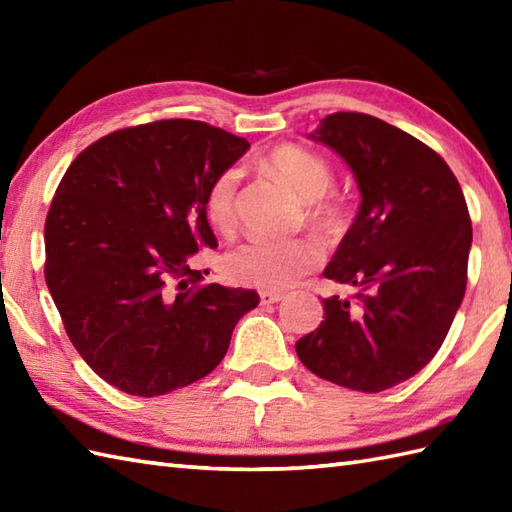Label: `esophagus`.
<instances>
[{"instance_id": "1", "label": "esophagus", "mask_w": 512, "mask_h": 512, "mask_svg": "<svg viewBox=\"0 0 512 512\" xmlns=\"http://www.w3.org/2000/svg\"><path fill=\"white\" fill-rule=\"evenodd\" d=\"M281 299H284V295H281V292H273V290H262V292H259V301H262L264 306H270V303H277Z\"/></svg>"}]
</instances>
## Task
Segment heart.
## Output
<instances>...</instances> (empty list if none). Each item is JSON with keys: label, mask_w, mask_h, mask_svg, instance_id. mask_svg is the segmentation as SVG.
Returning a JSON list of instances; mask_svg holds the SVG:
<instances>
[{"label": "heart", "mask_w": 512, "mask_h": 512, "mask_svg": "<svg viewBox=\"0 0 512 512\" xmlns=\"http://www.w3.org/2000/svg\"><path fill=\"white\" fill-rule=\"evenodd\" d=\"M270 173L286 180L303 200V215L321 233H332L343 220L345 204L339 193L330 191L334 169L323 156L299 145H281L264 158ZM237 169H224L204 191V215L220 233H231L237 226ZM323 259V248L312 237L268 239L248 237L226 255V273L237 284L284 290L308 275Z\"/></svg>", "instance_id": "1"}]
</instances>
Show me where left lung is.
<instances>
[{
	"label": "left lung",
	"mask_w": 512,
	"mask_h": 512,
	"mask_svg": "<svg viewBox=\"0 0 512 512\" xmlns=\"http://www.w3.org/2000/svg\"><path fill=\"white\" fill-rule=\"evenodd\" d=\"M312 138L350 165L363 195L323 270L358 295L323 299L297 356L323 380L376 394L418 374L447 339L466 290L469 206L440 154L376 116L334 112Z\"/></svg>",
	"instance_id": "obj_1"
}]
</instances>
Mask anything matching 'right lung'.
Returning a JSON list of instances; mask_svg holds the SVG:
<instances>
[{
  "mask_svg": "<svg viewBox=\"0 0 512 512\" xmlns=\"http://www.w3.org/2000/svg\"><path fill=\"white\" fill-rule=\"evenodd\" d=\"M248 147L209 123L165 118L99 138L65 171L43 228V275L76 352L105 383L143 398L195 383L259 303L191 268L217 246L204 191Z\"/></svg>",
  "mask_w": 512,
  "mask_h": 512,
  "instance_id": "obj_1",
  "label": "right lung"
}]
</instances>
